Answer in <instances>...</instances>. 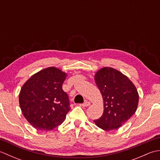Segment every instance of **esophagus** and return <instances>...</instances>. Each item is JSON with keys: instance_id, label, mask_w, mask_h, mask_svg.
Returning a JSON list of instances; mask_svg holds the SVG:
<instances>
[{"instance_id": "34e87169", "label": "esophagus", "mask_w": 160, "mask_h": 160, "mask_svg": "<svg viewBox=\"0 0 160 160\" xmlns=\"http://www.w3.org/2000/svg\"><path fill=\"white\" fill-rule=\"evenodd\" d=\"M82 105L83 107H87L90 106V105H91V102H89V101H85Z\"/></svg>"}]
</instances>
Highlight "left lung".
<instances>
[{"label": "left lung", "instance_id": "left-lung-1", "mask_svg": "<svg viewBox=\"0 0 160 160\" xmlns=\"http://www.w3.org/2000/svg\"><path fill=\"white\" fill-rule=\"evenodd\" d=\"M94 78L104 102L103 114L95 123L107 131L118 129L137 110L136 87L127 76L111 67L102 68Z\"/></svg>", "mask_w": 160, "mask_h": 160}]
</instances>
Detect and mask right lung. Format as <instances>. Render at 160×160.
Wrapping results in <instances>:
<instances>
[{"label": "right lung", "instance_id": "1", "mask_svg": "<svg viewBox=\"0 0 160 160\" xmlns=\"http://www.w3.org/2000/svg\"><path fill=\"white\" fill-rule=\"evenodd\" d=\"M67 74L54 67L38 71L27 80L19 93L24 117L40 131H52L62 123L70 111L69 97L62 90Z\"/></svg>", "mask_w": 160, "mask_h": 160}]
</instances>
